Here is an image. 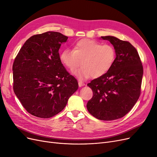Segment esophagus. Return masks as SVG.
Wrapping results in <instances>:
<instances>
[{
    "mask_svg": "<svg viewBox=\"0 0 157 157\" xmlns=\"http://www.w3.org/2000/svg\"><path fill=\"white\" fill-rule=\"evenodd\" d=\"M78 86H79V87H82V86H84V83H83V82H80V81H78Z\"/></svg>",
    "mask_w": 157,
    "mask_h": 157,
    "instance_id": "obj_1",
    "label": "esophagus"
}]
</instances>
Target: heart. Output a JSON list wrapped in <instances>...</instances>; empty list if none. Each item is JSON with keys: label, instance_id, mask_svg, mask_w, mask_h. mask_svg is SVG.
<instances>
[{"label": "heart", "instance_id": "obj_1", "mask_svg": "<svg viewBox=\"0 0 157 157\" xmlns=\"http://www.w3.org/2000/svg\"><path fill=\"white\" fill-rule=\"evenodd\" d=\"M59 59L71 71L83 67L73 73L79 79L101 77L111 69L116 59V51L110 44L102 45L90 39H81L76 42L73 50L65 49L61 52Z\"/></svg>", "mask_w": 157, "mask_h": 157}]
</instances>
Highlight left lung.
<instances>
[{
	"mask_svg": "<svg viewBox=\"0 0 157 157\" xmlns=\"http://www.w3.org/2000/svg\"><path fill=\"white\" fill-rule=\"evenodd\" d=\"M101 38L113 46L116 59L105 75L87 84L93 96L86 107L98 119L113 121L126 115L138 100L144 69L138 52L129 42L113 36Z\"/></svg>",
	"mask_w": 157,
	"mask_h": 157,
	"instance_id": "obj_1",
	"label": "left lung"
}]
</instances>
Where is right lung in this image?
<instances>
[{
    "label": "right lung",
    "mask_w": 157,
    "mask_h": 157,
    "mask_svg": "<svg viewBox=\"0 0 157 157\" xmlns=\"http://www.w3.org/2000/svg\"><path fill=\"white\" fill-rule=\"evenodd\" d=\"M68 37L48 31L27 40L13 63V91L26 111L47 118L65 108L77 91V79L59 59V49Z\"/></svg>",
    "instance_id": "add662e5"
}]
</instances>
